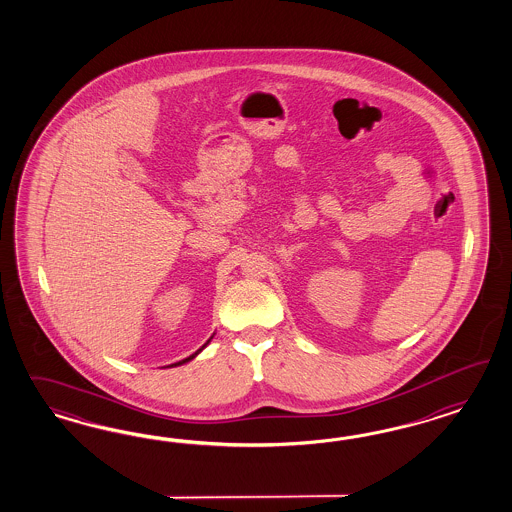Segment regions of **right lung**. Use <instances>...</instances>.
I'll use <instances>...</instances> for the list:
<instances>
[{"instance_id": "right-lung-1", "label": "right lung", "mask_w": 512, "mask_h": 512, "mask_svg": "<svg viewBox=\"0 0 512 512\" xmlns=\"http://www.w3.org/2000/svg\"><path fill=\"white\" fill-rule=\"evenodd\" d=\"M208 343H210V339H208L207 343H205V345L201 346V348H199V350H197V352H195V354H192V356H190V358H186V360L179 361V363H173V365H169V367H177V365H182V363H186V361L194 360L195 356H197V354H199V352H201V350H203V348H205V346H207Z\"/></svg>"}]
</instances>
